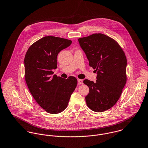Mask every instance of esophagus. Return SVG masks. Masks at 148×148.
I'll return each instance as SVG.
<instances>
[{
  "mask_svg": "<svg viewBox=\"0 0 148 148\" xmlns=\"http://www.w3.org/2000/svg\"><path fill=\"white\" fill-rule=\"evenodd\" d=\"M78 84L79 85H81L83 84V81L81 79H78Z\"/></svg>",
  "mask_w": 148,
  "mask_h": 148,
  "instance_id": "esophagus-1",
  "label": "esophagus"
}]
</instances>
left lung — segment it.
<instances>
[{"label":"left lung","mask_w":148,"mask_h":148,"mask_svg":"<svg viewBox=\"0 0 148 148\" xmlns=\"http://www.w3.org/2000/svg\"><path fill=\"white\" fill-rule=\"evenodd\" d=\"M89 60L97 72L95 82L84 80L89 88L85 97L88 108L103 112L118 102L127 81V58L119 43L106 35L95 33L78 39Z\"/></svg>","instance_id":"obj_1"}]
</instances>
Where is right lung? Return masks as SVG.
<instances>
[{"label": "right lung", "instance_id": "obj_1", "mask_svg": "<svg viewBox=\"0 0 148 148\" xmlns=\"http://www.w3.org/2000/svg\"><path fill=\"white\" fill-rule=\"evenodd\" d=\"M72 43L67 39L46 36L33 43L24 59L25 79L30 93L41 108L58 114L67 107L77 84V79L53 75L57 68V56Z\"/></svg>", "mask_w": 148, "mask_h": 148}]
</instances>
